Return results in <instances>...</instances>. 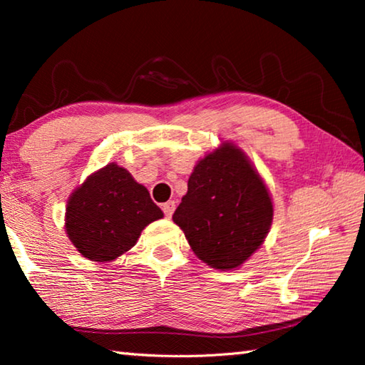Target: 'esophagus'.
<instances>
[{
	"label": "esophagus",
	"instance_id": "esophagus-1",
	"mask_svg": "<svg viewBox=\"0 0 365 365\" xmlns=\"http://www.w3.org/2000/svg\"><path fill=\"white\" fill-rule=\"evenodd\" d=\"M163 211H164V214H165V217H170L172 214H174V211H175V201H168V202H164L163 205Z\"/></svg>",
	"mask_w": 365,
	"mask_h": 365
}]
</instances>
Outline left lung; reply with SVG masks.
Masks as SVG:
<instances>
[{
    "label": "left lung",
    "mask_w": 365,
    "mask_h": 365,
    "mask_svg": "<svg viewBox=\"0 0 365 365\" xmlns=\"http://www.w3.org/2000/svg\"><path fill=\"white\" fill-rule=\"evenodd\" d=\"M172 219L202 262L232 270L264 243L274 206L248 156L225 141L197 160Z\"/></svg>",
    "instance_id": "8db88e82"
}]
</instances>
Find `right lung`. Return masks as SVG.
I'll list each match as a JSON object with an SVG mask.
<instances>
[{
    "label": "right lung",
    "mask_w": 365,
    "mask_h": 365,
    "mask_svg": "<svg viewBox=\"0 0 365 365\" xmlns=\"http://www.w3.org/2000/svg\"><path fill=\"white\" fill-rule=\"evenodd\" d=\"M163 217L143 185L110 163L86 177L69 196L66 232L83 257L109 262L133 248L141 230Z\"/></svg>",
    "instance_id": "add662e5"
}]
</instances>
